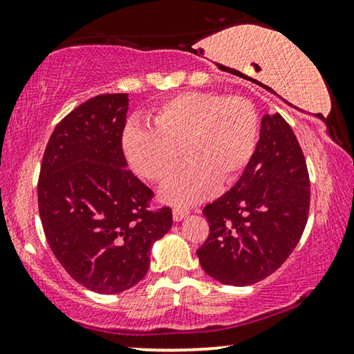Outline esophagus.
<instances>
[{"instance_id": "obj_1", "label": "esophagus", "mask_w": 354, "mask_h": 354, "mask_svg": "<svg viewBox=\"0 0 354 354\" xmlns=\"http://www.w3.org/2000/svg\"><path fill=\"white\" fill-rule=\"evenodd\" d=\"M188 214H190V211L182 209V207H176V209L172 211V217H174V221H176V222L183 221Z\"/></svg>"}]
</instances>
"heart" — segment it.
Returning <instances> with one entry per match:
<instances>
[{
    "label": "heart",
    "mask_w": 354,
    "mask_h": 354,
    "mask_svg": "<svg viewBox=\"0 0 354 354\" xmlns=\"http://www.w3.org/2000/svg\"><path fill=\"white\" fill-rule=\"evenodd\" d=\"M258 143V114L243 96L185 91L164 101L151 115V127L129 125L122 148L138 176L164 182L183 156L188 159L159 195L171 205L206 200L221 185L235 182L248 166Z\"/></svg>",
    "instance_id": "obj_1"
}]
</instances>
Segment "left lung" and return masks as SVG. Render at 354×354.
I'll list each match as a JSON object with an SVG mask.
<instances>
[{"instance_id":"1","label":"left lung","mask_w":354,"mask_h":354,"mask_svg":"<svg viewBox=\"0 0 354 354\" xmlns=\"http://www.w3.org/2000/svg\"><path fill=\"white\" fill-rule=\"evenodd\" d=\"M309 198L306 161L292 127L279 113L266 114L239 182L203 209L209 222V236L196 251L203 270L235 287L275 272L301 239Z\"/></svg>"}]
</instances>
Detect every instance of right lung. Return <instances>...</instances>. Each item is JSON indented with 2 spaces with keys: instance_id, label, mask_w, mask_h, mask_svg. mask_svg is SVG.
Masks as SVG:
<instances>
[{
  "instance_id": "add662e5",
  "label": "right lung",
  "mask_w": 354,
  "mask_h": 354,
  "mask_svg": "<svg viewBox=\"0 0 354 354\" xmlns=\"http://www.w3.org/2000/svg\"><path fill=\"white\" fill-rule=\"evenodd\" d=\"M129 95H98L56 125L43 154L38 209L48 245L66 272L91 292L114 295L149 269L171 207L148 209L153 192L127 169L122 132Z\"/></svg>"
}]
</instances>
